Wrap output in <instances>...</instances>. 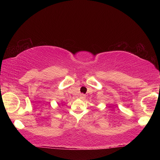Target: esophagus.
<instances>
[{"label":"esophagus","mask_w":160,"mask_h":160,"mask_svg":"<svg viewBox=\"0 0 160 160\" xmlns=\"http://www.w3.org/2000/svg\"><path fill=\"white\" fill-rule=\"evenodd\" d=\"M85 97V94H80V99H84Z\"/></svg>","instance_id":"34e87169"}]
</instances>
